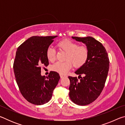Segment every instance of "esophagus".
<instances>
[{
    "instance_id": "esophagus-1",
    "label": "esophagus",
    "mask_w": 125,
    "mask_h": 125,
    "mask_svg": "<svg viewBox=\"0 0 125 125\" xmlns=\"http://www.w3.org/2000/svg\"><path fill=\"white\" fill-rule=\"evenodd\" d=\"M60 77H61V78H63V77H65V75H63V74H60Z\"/></svg>"
}]
</instances>
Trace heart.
<instances>
[{"label":"heart","mask_w":125,"mask_h":125,"mask_svg":"<svg viewBox=\"0 0 125 125\" xmlns=\"http://www.w3.org/2000/svg\"><path fill=\"white\" fill-rule=\"evenodd\" d=\"M57 47L60 51L66 52L64 62H57L52 66V70L64 74L73 67L80 68L85 64L88 60L89 50L85 45H79L77 42L69 40H63L58 42ZM56 51L52 47H48L46 55L47 60L53 62L56 60Z\"/></svg>","instance_id":"b5f03b06"}]
</instances>
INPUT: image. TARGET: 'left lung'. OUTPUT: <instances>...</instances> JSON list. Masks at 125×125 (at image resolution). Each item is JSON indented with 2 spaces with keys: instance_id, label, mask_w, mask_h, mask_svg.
Returning a JSON list of instances; mask_svg holds the SVG:
<instances>
[{
  "instance_id": "left-lung-1",
  "label": "left lung",
  "mask_w": 125,
  "mask_h": 125,
  "mask_svg": "<svg viewBox=\"0 0 125 125\" xmlns=\"http://www.w3.org/2000/svg\"><path fill=\"white\" fill-rule=\"evenodd\" d=\"M72 38L85 44L89 50V56L85 64L75 72L79 75V80L77 77H68L69 97L76 104L86 105L95 100L102 92L108 74L109 59L105 48L94 38Z\"/></svg>"
}]
</instances>
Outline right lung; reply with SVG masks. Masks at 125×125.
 Listing matches in <instances>:
<instances>
[{"label":"right lung","instance_id":"right-lung-1","mask_svg":"<svg viewBox=\"0 0 125 125\" xmlns=\"http://www.w3.org/2000/svg\"><path fill=\"white\" fill-rule=\"evenodd\" d=\"M56 37H31L16 51L13 65L16 82L23 97L34 105L48 102L60 79V74L54 71L47 77L41 75V66L49 64L46 51Z\"/></svg>","mask_w":125,"mask_h":125}]
</instances>
